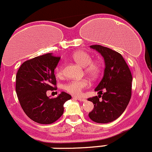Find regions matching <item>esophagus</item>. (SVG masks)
Segmentation results:
<instances>
[{"mask_svg":"<svg viewBox=\"0 0 152 152\" xmlns=\"http://www.w3.org/2000/svg\"><path fill=\"white\" fill-rule=\"evenodd\" d=\"M73 98H74V99H77V100H79V101H82V102H84V101H86V99L83 98V97H76V96H73Z\"/></svg>","mask_w":152,"mask_h":152,"instance_id":"esophagus-1","label":"esophagus"}]
</instances>
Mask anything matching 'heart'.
<instances>
[{
  "mask_svg": "<svg viewBox=\"0 0 152 152\" xmlns=\"http://www.w3.org/2000/svg\"><path fill=\"white\" fill-rule=\"evenodd\" d=\"M73 58L78 64L86 67V73L94 76L100 72V65L97 63L92 62V58L88 52L85 51H78L73 55ZM56 74L58 76L62 75V67L58 66L56 69ZM89 85L86 79H76L69 81L64 85V89L73 95H80L83 89L88 87Z\"/></svg>",
  "mask_w": 152,
  "mask_h": 152,
  "instance_id": "heart-1",
  "label": "heart"
}]
</instances>
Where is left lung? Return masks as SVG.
I'll return each instance as SVG.
<instances>
[{
  "label": "left lung",
  "mask_w": 152,
  "mask_h": 152,
  "mask_svg": "<svg viewBox=\"0 0 152 152\" xmlns=\"http://www.w3.org/2000/svg\"><path fill=\"white\" fill-rule=\"evenodd\" d=\"M90 47L103 56L105 69L103 79L94 89L102 96L88 99L94 103L88 116L94 122L106 124L115 121L127 108L131 97L133 78L121 54L100 45ZM103 90L104 93H102ZM100 97L102 100H99Z\"/></svg>",
  "instance_id": "left-lung-1"
}]
</instances>
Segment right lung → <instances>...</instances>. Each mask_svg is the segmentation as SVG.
Segmentation results:
<instances>
[{"label": "right lung", "mask_w": 152, "mask_h": 152, "mask_svg": "<svg viewBox=\"0 0 152 152\" xmlns=\"http://www.w3.org/2000/svg\"><path fill=\"white\" fill-rule=\"evenodd\" d=\"M60 58L48 53L24 62L16 74L15 91L22 110L35 122L49 124L64 113V104L71 96L64 91L55 98L46 91L56 85L55 69Z\"/></svg>", "instance_id": "add662e5"}]
</instances>
